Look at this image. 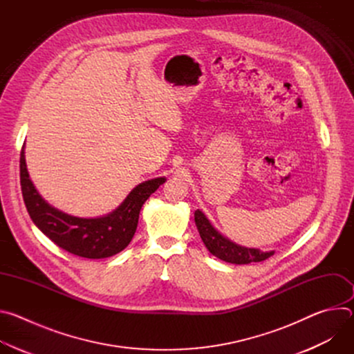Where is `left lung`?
Listing matches in <instances>:
<instances>
[{
	"label": "left lung",
	"mask_w": 354,
	"mask_h": 354,
	"mask_svg": "<svg viewBox=\"0 0 354 354\" xmlns=\"http://www.w3.org/2000/svg\"><path fill=\"white\" fill-rule=\"evenodd\" d=\"M194 223L201 241L205 242L206 248L210 250V254L224 262L234 265H248L252 262L266 261L274 254L273 250L262 252L255 248H245L234 243L232 241L221 235L200 210L194 212Z\"/></svg>",
	"instance_id": "left-lung-1"
}]
</instances>
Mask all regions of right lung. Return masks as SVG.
Instances as JSON below:
<instances>
[{
  "label": "right lung",
  "instance_id": "1",
  "mask_svg": "<svg viewBox=\"0 0 354 354\" xmlns=\"http://www.w3.org/2000/svg\"><path fill=\"white\" fill-rule=\"evenodd\" d=\"M19 162L22 196L35 225L62 249L88 259L109 258L123 250L134 236L145 200L167 180L165 178H156L140 183L108 216L80 218L52 207L39 194L28 174L25 145Z\"/></svg>",
  "mask_w": 354,
  "mask_h": 354
}]
</instances>
